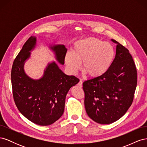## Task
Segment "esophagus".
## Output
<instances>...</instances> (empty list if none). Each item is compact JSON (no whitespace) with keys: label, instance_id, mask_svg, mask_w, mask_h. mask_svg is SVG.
Returning a JSON list of instances; mask_svg holds the SVG:
<instances>
[{"label":"esophagus","instance_id":"1","mask_svg":"<svg viewBox=\"0 0 147 147\" xmlns=\"http://www.w3.org/2000/svg\"><path fill=\"white\" fill-rule=\"evenodd\" d=\"M78 86H79V87H82V86H83V82H82V81H80L79 82H78Z\"/></svg>","mask_w":147,"mask_h":147}]
</instances>
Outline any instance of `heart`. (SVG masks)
Masks as SVG:
<instances>
[{
	"label": "heart",
	"mask_w": 147,
	"mask_h": 147,
	"mask_svg": "<svg viewBox=\"0 0 147 147\" xmlns=\"http://www.w3.org/2000/svg\"><path fill=\"white\" fill-rule=\"evenodd\" d=\"M115 50L109 42L90 37L77 41L72 52L66 53L65 64L69 72L76 74L82 67L92 78L103 76L110 69L115 58Z\"/></svg>",
	"instance_id": "heart-1"
}]
</instances>
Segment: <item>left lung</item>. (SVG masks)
Wrapping results in <instances>:
<instances>
[{
	"label": "left lung",
	"mask_w": 147,
	"mask_h": 147,
	"mask_svg": "<svg viewBox=\"0 0 147 147\" xmlns=\"http://www.w3.org/2000/svg\"><path fill=\"white\" fill-rule=\"evenodd\" d=\"M117 43L116 55L104 75L84 82V107L93 121L111 124L121 118L130 107L137 86V70L129 50Z\"/></svg>",
	"instance_id": "1"
}]
</instances>
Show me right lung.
<instances>
[{"instance_id": "1", "label": "right lung", "mask_w": 147, "mask_h": 147, "mask_svg": "<svg viewBox=\"0 0 147 147\" xmlns=\"http://www.w3.org/2000/svg\"><path fill=\"white\" fill-rule=\"evenodd\" d=\"M36 45L37 37L31 36L13 62L11 73L13 95L22 115L38 125L48 126L63 115L66 95L79 79L64 74L55 61L48 63L40 78L29 77L24 65ZM49 48L54 52L56 60L64 65L67 49L60 44L50 45Z\"/></svg>"}]
</instances>
